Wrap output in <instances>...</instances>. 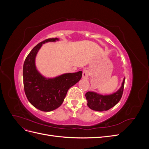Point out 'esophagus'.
Masks as SVG:
<instances>
[{
	"instance_id": "34e87169",
	"label": "esophagus",
	"mask_w": 149,
	"mask_h": 149,
	"mask_svg": "<svg viewBox=\"0 0 149 149\" xmlns=\"http://www.w3.org/2000/svg\"><path fill=\"white\" fill-rule=\"evenodd\" d=\"M83 78L84 79H88V76H89V71L88 70L86 69H84L83 71Z\"/></svg>"
}]
</instances>
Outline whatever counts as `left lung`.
I'll use <instances>...</instances> for the list:
<instances>
[{
  "instance_id": "left-lung-1",
  "label": "left lung",
  "mask_w": 149,
  "mask_h": 149,
  "mask_svg": "<svg viewBox=\"0 0 149 149\" xmlns=\"http://www.w3.org/2000/svg\"><path fill=\"white\" fill-rule=\"evenodd\" d=\"M125 78L122 86L116 93L107 96H102L94 92H87L85 94L88 107L94 111H106L114 107L120 100L124 87Z\"/></svg>"
}]
</instances>
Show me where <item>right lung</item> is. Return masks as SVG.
Masks as SVG:
<instances>
[{
    "mask_svg": "<svg viewBox=\"0 0 149 149\" xmlns=\"http://www.w3.org/2000/svg\"><path fill=\"white\" fill-rule=\"evenodd\" d=\"M58 40L57 38H48L37 44L25 58L23 66L25 95L31 104L42 111H52L60 107L68 89L78 83L82 76V71H80L53 79H46L36 69L35 56L42 44Z\"/></svg>",
    "mask_w": 149,
    "mask_h": 149,
    "instance_id": "right-lung-1",
    "label": "right lung"
}]
</instances>
